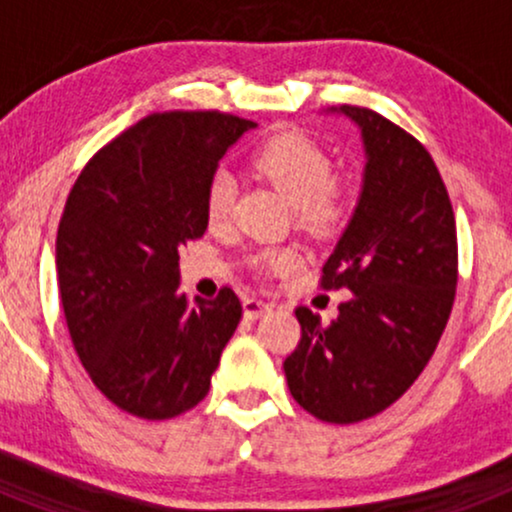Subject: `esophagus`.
<instances>
[{"instance_id":"obj_1","label":"esophagus","mask_w":512,"mask_h":512,"mask_svg":"<svg viewBox=\"0 0 512 512\" xmlns=\"http://www.w3.org/2000/svg\"><path fill=\"white\" fill-rule=\"evenodd\" d=\"M269 307V302H264L261 297H243V315H246L248 320H259Z\"/></svg>"}]
</instances>
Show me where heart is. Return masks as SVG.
Listing matches in <instances>:
<instances>
[{
  "label": "heart",
  "mask_w": 512,
  "mask_h": 512,
  "mask_svg": "<svg viewBox=\"0 0 512 512\" xmlns=\"http://www.w3.org/2000/svg\"><path fill=\"white\" fill-rule=\"evenodd\" d=\"M251 161L253 169L269 179L279 192L287 194V200L297 207V215L305 223L325 225L338 215L333 161L310 135L297 130L271 135L253 151ZM233 194V174L217 169L205 187V215L212 225L228 217ZM253 261L269 271H287L297 261V253L289 248H266Z\"/></svg>",
  "instance_id": "b5f03b06"
}]
</instances>
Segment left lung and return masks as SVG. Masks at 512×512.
Listing matches in <instances>:
<instances>
[{"label":"left lung","mask_w":512,"mask_h":512,"mask_svg":"<svg viewBox=\"0 0 512 512\" xmlns=\"http://www.w3.org/2000/svg\"><path fill=\"white\" fill-rule=\"evenodd\" d=\"M364 143L354 215L323 266L348 289L338 318L297 307L302 338L284 361L289 392L325 423H359L408 392L436 351L456 295V220L431 153L387 117L330 107Z\"/></svg>","instance_id":"8db88e82"}]
</instances>
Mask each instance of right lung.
I'll return each instance as SVG.
<instances>
[{"label":"right lung","instance_id":"add662e5","mask_svg":"<svg viewBox=\"0 0 512 512\" xmlns=\"http://www.w3.org/2000/svg\"><path fill=\"white\" fill-rule=\"evenodd\" d=\"M256 128L223 112H156L84 166L63 207L56 271L81 364L117 408L146 420L187 413L243 315L233 289L189 305L179 246L207 230L217 161Z\"/></svg>","mask_w":512,"mask_h":512}]
</instances>
